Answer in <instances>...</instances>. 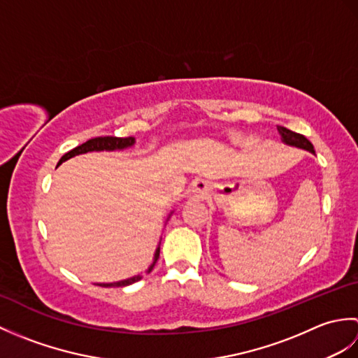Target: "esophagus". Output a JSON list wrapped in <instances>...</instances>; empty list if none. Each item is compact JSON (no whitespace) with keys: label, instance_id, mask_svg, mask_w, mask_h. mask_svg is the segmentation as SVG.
<instances>
[{"label":"esophagus","instance_id":"1","mask_svg":"<svg viewBox=\"0 0 358 358\" xmlns=\"http://www.w3.org/2000/svg\"><path fill=\"white\" fill-rule=\"evenodd\" d=\"M208 191H209V186H208L206 181L199 180V181H195V183H194L192 192H194L195 195H199V196H204V195L208 194Z\"/></svg>","mask_w":358,"mask_h":358}]
</instances>
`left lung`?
<instances>
[{
  "label": "left lung",
  "instance_id": "obj_1",
  "mask_svg": "<svg viewBox=\"0 0 358 358\" xmlns=\"http://www.w3.org/2000/svg\"><path fill=\"white\" fill-rule=\"evenodd\" d=\"M278 132L281 135V141H283L285 144H287V146L299 148V149L310 152V154H315L314 146H313V144H310V141L306 138V136H303L300 134H295L292 131H289V129L281 127V126L278 127Z\"/></svg>",
  "mask_w": 358,
  "mask_h": 358
}]
</instances>
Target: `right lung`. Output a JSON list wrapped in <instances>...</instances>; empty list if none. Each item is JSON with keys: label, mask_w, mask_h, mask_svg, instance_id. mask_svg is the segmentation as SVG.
<instances>
[{"label": "right lung", "mask_w": 358, "mask_h": 358, "mask_svg": "<svg viewBox=\"0 0 358 358\" xmlns=\"http://www.w3.org/2000/svg\"><path fill=\"white\" fill-rule=\"evenodd\" d=\"M135 144V138L134 136H127V138H118V136H98V138H92L89 140L86 143H83L81 146L72 149L71 152H67V154H64L62 157V159H59L58 164L64 163L66 159H69L75 155H81V154H87V152H101V150H124V149H129L132 148ZM173 214V212H171V215ZM171 215L167 217V220L171 218ZM159 257V245L158 248L155 249V254H154V262H152V264L148 268L146 273H149L152 269H154V266L158 260ZM143 275H134L131 278H126V280H120V281H113V283H98L96 286H103V287H120V286H129L132 283H136V281L141 280Z\"/></svg>", "instance_id": "add662e5"}]
</instances>
